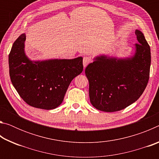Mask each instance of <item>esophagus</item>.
Returning a JSON list of instances; mask_svg holds the SVG:
<instances>
[{"label": "esophagus", "mask_w": 159, "mask_h": 159, "mask_svg": "<svg viewBox=\"0 0 159 159\" xmlns=\"http://www.w3.org/2000/svg\"><path fill=\"white\" fill-rule=\"evenodd\" d=\"M90 61H91L90 58V57H87V56H85V57H83V66H84L85 68V67L87 66L88 64H89L90 63Z\"/></svg>", "instance_id": "1"}]
</instances>
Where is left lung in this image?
<instances>
[{"label":"left lung","instance_id":"left-lung-1","mask_svg":"<svg viewBox=\"0 0 159 159\" xmlns=\"http://www.w3.org/2000/svg\"><path fill=\"white\" fill-rule=\"evenodd\" d=\"M134 33L139 43L133 57L118 60L101 56L85 68L90 100L98 110L114 112L125 109L138 100L147 87L150 47L140 31Z\"/></svg>","mask_w":159,"mask_h":159}]
</instances>
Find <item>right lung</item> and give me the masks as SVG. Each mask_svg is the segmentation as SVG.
Wrapping results in <instances>:
<instances>
[{
	"mask_svg": "<svg viewBox=\"0 0 159 159\" xmlns=\"http://www.w3.org/2000/svg\"><path fill=\"white\" fill-rule=\"evenodd\" d=\"M25 41L26 35L21 34L9 54L12 85L29 105L46 110L57 108L70 83L83 71V58L32 61L25 55Z\"/></svg>",
	"mask_w": 159,
	"mask_h": 159,
	"instance_id": "right-lung-1",
	"label": "right lung"
}]
</instances>
